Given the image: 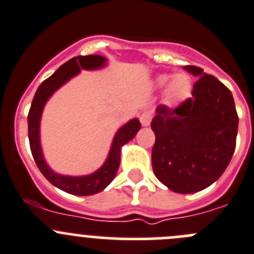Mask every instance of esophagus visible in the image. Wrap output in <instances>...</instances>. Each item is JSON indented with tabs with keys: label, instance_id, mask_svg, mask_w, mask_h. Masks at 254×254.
Masks as SVG:
<instances>
[{
	"label": "esophagus",
	"instance_id": "34e87169",
	"mask_svg": "<svg viewBox=\"0 0 254 254\" xmlns=\"http://www.w3.org/2000/svg\"><path fill=\"white\" fill-rule=\"evenodd\" d=\"M151 119H153V114H151V111H144V113H141L140 123L143 127H148V125L150 124Z\"/></svg>",
	"mask_w": 254,
	"mask_h": 254
}]
</instances>
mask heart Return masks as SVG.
<instances>
[{
  "mask_svg": "<svg viewBox=\"0 0 254 254\" xmlns=\"http://www.w3.org/2000/svg\"><path fill=\"white\" fill-rule=\"evenodd\" d=\"M155 86L163 89L165 87L164 98L165 101L170 105H177L190 96L191 94V81L190 77L186 73H162L155 77Z\"/></svg>",
  "mask_w": 254,
  "mask_h": 254,
  "instance_id": "b5f03b06",
  "label": "heart"
}]
</instances>
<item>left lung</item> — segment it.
<instances>
[{
    "label": "left lung",
    "instance_id": "obj_1",
    "mask_svg": "<svg viewBox=\"0 0 254 254\" xmlns=\"http://www.w3.org/2000/svg\"><path fill=\"white\" fill-rule=\"evenodd\" d=\"M190 99L175 109L156 108L151 122L155 177L175 193L190 194L212 186L228 167L236 149L238 115L227 86L196 66Z\"/></svg>",
    "mask_w": 254,
    "mask_h": 254
}]
</instances>
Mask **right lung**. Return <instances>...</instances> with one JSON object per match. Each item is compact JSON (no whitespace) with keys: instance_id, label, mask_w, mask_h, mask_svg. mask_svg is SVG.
I'll list each match as a JSON object with an SVG mask.
<instances>
[{"instance_id":"add662e5","label":"right lung","mask_w":254,"mask_h":254,"mask_svg":"<svg viewBox=\"0 0 254 254\" xmlns=\"http://www.w3.org/2000/svg\"><path fill=\"white\" fill-rule=\"evenodd\" d=\"M105 65L106 59L100 55L72 58L67 63L61 65L49 79L42 81L35 94L30 111H28V140H30L31 153H32L37 168L52 186L73 195H92V194L104 190L113 182L116 172L119 169L122 146L131 140L136 132L140 130V122L138 119H131L116 131L108 158L96 172L89 175H82V177H71V175L55 173L45 160L41 141H40V122H41L42 110L52 94L60 89L63 85H65L68 80L76 76L80 71L99 70Z\"/></svg>"}]
</instances>
